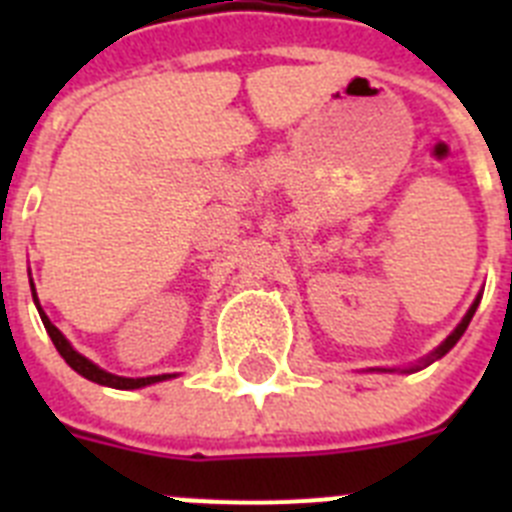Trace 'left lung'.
I'll list each match as a JSON object with an SVG mask.
<instances>
[{"label": "left lung", "mask_w": 512, "mask_h": 512, "mask_svg": "<svg viewBox=\"0 0 512 512\" xmlns=\"http://www.w3.org/2000/svg\"><path fill=\"white\" fill-rule=\"evenodd\" d=\"M479 300H482V295H477V300L472 302V307H469V310H467V315H464V318H461V323L456 325L454 330H451V336H446V341H443L441 346H438V348H433L431 354L425 356V359H420L418 364L408 366V369H377V372H402V374H413V372H420V369H425V366H431L433 361H438V359H441V356H446V354H449L451 348L456 346V341H459V338L464 336V330L469 328V323H472L474 312H477V305H479Z\"/></svg>", "instance_id": "8db88e82"}]
</instances>
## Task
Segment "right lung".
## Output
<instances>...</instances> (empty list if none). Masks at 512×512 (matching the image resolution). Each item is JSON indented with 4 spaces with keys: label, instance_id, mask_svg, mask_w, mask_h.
Here are the masks:
<instances>
[{
    "label": "right lung",
    "instance_id": "1",
    "mask_svg": "<svg viewBox=\"0 0 512 512\" xmlns=\"http://www.w3.org/2000/svg\"><path fill=\"white\" fill-rule=\"evenodd\" d=\"M30 289H33V302L35 307H38L40 312V320H43L45 330H48V336H51L53 346H56L58 354L63 356V361L74 369L76 374H81L84 379H89V382H97V384H104V387H112V390H140V387H148V384H156V382H166V379H174L176 374H156V377H117V374L112 372H104L102 366H97L94 361H89L87 356H81L79 351H76L74 346L69 343V338L63 336L61 330L56 328V325L51 323V318L45 315L43 307H40V300H38V292H35V284L33 279H30Z\"/></svg>",
    "mask_w": 512,
    "mask_h": 512
}]
</instances>
